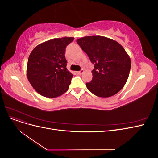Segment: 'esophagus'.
<instances>
[{
  "mask_svg": "<svg viewBox=\"0 0 158 158\" xmlns=\"http://www.w3.org/2000/svg\"><path fill=\"white\" fill-rule=\"evenodd\" d=\"M83 73H84V70H83V69L80 70V71H77V72H76V73H77L78 74H82Z\"/></svg>",
  "mask_w": 158,
  "mask_h": 158,
  "instance_id": "esophagus-1",
  "label": "esophagus"
}]
</instances>
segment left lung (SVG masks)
<instances>
[{"mask_svg":"<svg viewBox=\"0 0 158 158\" xmlns=\"http://www.w3.org/2000/svg\"><path fill=\"white\" fill-rule=\"evenodd\" d=\"M94 64L93 78L85 84L98 97L108 98L117 94L128 78L130 57L117 41L103 36H86L76 41Z\"/></svg>","mask_w":158,"mask_h":158,"instance_id":"1","label":"left lung"}]
</instances>
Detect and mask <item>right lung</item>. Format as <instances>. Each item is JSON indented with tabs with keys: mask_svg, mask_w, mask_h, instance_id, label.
<instances>
[{
	"mask_svg": "<svg viewBox=\"0 0 158 158\" xmlns=\"http://www.w3.org/2000/svg\"><path fill=\"white\" fill-rule=\"evenodd\" d=\"M74 37L56 38L38 45L28 58L27 76L37 92L53 98L66 92L73 74L66 69V47Z\"/></svg>",
	"mask_w": 158,
	"mask_h": 158,
	"instance_id": "add662e5",
	"label": "right lung"
}]
</instances>
